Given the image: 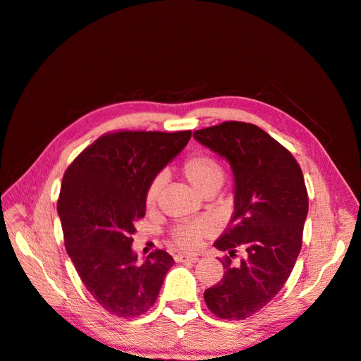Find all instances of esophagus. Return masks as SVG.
Masks as SVG:
<instances>
[{
    "label": "esophagus",
    "mask_w": 361,
    "mask_h": 361,
    "mask_svg": "<svg viewBox=\"0 0 361 361\" xmlns=\"http://www.w3.org/2000/svg\"><path fill=\"white\" fill-rule=\"evenodd\" d=\"M176 262H196L200 259L198 256H192V255H176Z\"/></svg>",
    "instance_id": "obj_1"
}]
</instances>
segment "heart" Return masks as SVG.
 <instances>
[{
    "label": "heart",
    "instance_id": "1",
    "mask_svg": "<svg viewBox=\"0 0 361 361\" xmlns=\"http://www.w3.org/2000/svg\"><path fill=\"white\" fill-rule=\"evenodd\" d=\"M180 173L190 185L196 192L202 193L209 188H219L224 179V169L221 163L210 154H192L183 160L180 166ZM163 185V179L155 178L146 190V204L147 207H152L157 201L160 190ZM210 233V226L206 221H193L182 223L174 226L169 233L174 247L180 250L193 251L200 247L201 239Z\"/></svg>",
    "mask_w": 361,
    "mask_h": 361
}]
</instances>
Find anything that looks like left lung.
<instances>
[{
	"label": "left lung",
	"instance_id": "1",
	"mask_svg": "<svg viewBox=\"0 0 361 361\" xmlns=\"http://www.w3.org/2000/svg\"><path fill=\"white\" fill-rule=\"evenodd\" d=\"M193 137L229 161L234 214L214 243L228 251L220 283L204 300L216 317L242 321L271 302L288 281L302 248L308 192L302 168L286 147L248 122L228 121ZM237 249L247 255L232 262Z\"/></svg>",
	"mask_w": 361,
	"mask_h": 361
}]
</instances>
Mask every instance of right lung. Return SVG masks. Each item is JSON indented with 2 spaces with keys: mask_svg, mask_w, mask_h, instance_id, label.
<instances>
[{
  "mask_svg": "<svg viewBox=\"0 0 361 361\" xmlns=\"http://www.w3.org/2000/svg\"><path fill=\"white\" fill-rule=\"evenodd\" d=\"M190 138V130L105 133L66 169L58 214L67 255L94 300L110 314H145L173 267L165 250L138 264L132 234L146 214L149 183Z\"/></svg>",
  "mask_w": 361,
  "mask_h": 361,
  "instance_id": "obj_1",
  "label": "right lung"
}]
</instances>
